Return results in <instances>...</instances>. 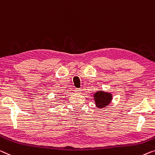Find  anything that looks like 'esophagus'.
<instances>
[{
    "label": "esophagus",
    "mask_w": 155,
    "mask_h": 155,
    "mask_svg": "<svg viewBox=\"0 0 155 155\" xmlns=\"http://www.w3.org/2000/svg\"><path fill=\"white\" fill-rule=\"evenodd\" d=\"M75 92L77 94H81V88H76Z\"/></svg>",
    "instance_id": "1"
}]
</instances>
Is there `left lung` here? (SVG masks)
<instances>
[{
    "mask_svg": "<svg viewBox=\"0 0 155 155\" xmlns=\"http://www.w3.org/2000/svg\"><path fill=\"white\" fill-rule=\"evenodd\" d=\"M96 107L100 109L107 107L111 103L113 94L110 92L104 91H97L92 94Z\"/></svg>",
    "mask_w": 155,
    "mask_h": 155,
    "instance_id": "8db88e82",
    "label": "left lung"
}]
</instances>
